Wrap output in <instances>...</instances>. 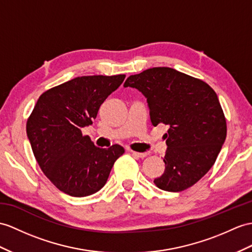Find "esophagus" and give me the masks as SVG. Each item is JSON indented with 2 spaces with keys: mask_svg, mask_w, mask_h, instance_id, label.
<instances>
[{
  "mask_svg": "<svg viewBox=\"0 0 252 252\" xmlns=\"http://www.w3.org/2000/svg\"><path fill=\"white\" fill-rule=\"evenodd\" d=\"M131 154L134 155V156H137V157H140V158H144V157L149 155V153H138V152L131 151Z\"/></svg>",
  "mask_w": 252,
  "mask_h": 252,
  "instance_id": "esophagus-1",
  "label": "esophagus"
}]
</instances>
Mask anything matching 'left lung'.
Segmentation results:
<instances>
[{
    "label": "left lung",
    "mask_w": 252,
    "mask_h": 252,
    "mask_svg": "<svg viewBox=\"0 0 252 252\" xmlns=\"http://www.w3.org/2000/svg\"><path fill=\"white\" fill-rule=\"evenodd\" d=\"M128 87L146 98L153 125L169 126L165 169L155 185L170 192L191 187L213 167L226 137L217 94L202 80L170 67L129 76L124 83Z\"/></svg>",
    "instance_id": "obj_1"
}]
</instances>
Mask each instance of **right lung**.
<instances>
[{"label": "right lung", "instance_id": "right-lung-1", "mask_svg": "<svg viewBox=\"0 0 252 252\" xmlns=\"http://www.w3.org/2000/svg\"><path fill=\"white\" fill-rule=\"evenodd\" d=\"M125 75L83 76L45 92L27 123V134L40 169L71 197H87L105 186L123 146L94 145L82 128L93 124L106 98Z\"/></svg>", "mask_w": 252, "mask_h": 252}]
</instances>
